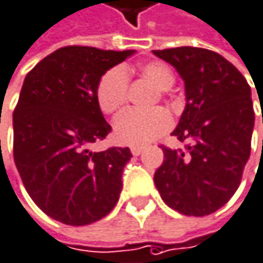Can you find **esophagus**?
<instances>
[{"label":"esophagus","mask_w":263,"mask_h":263,"mask_svg":"<svg viewBox=\"0 0 263 263\" xmlns=\"http://www.w3.org/2000/svg\"><path fill=\"white\" fill-rule=\"evenodd\" d=\"M143 146H132L131 147V154L132 155H135V156H138L141 152H143Z\"/></svg>","instance_id":"34e87169"}]
</instances>
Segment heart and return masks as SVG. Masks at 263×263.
<instances>
[{
  "label": "heart",
  "mask_w": 263,
  "mask_h": 263,
  "mask_svg": "<svg viewBox=\"0 0 263 263\" xmlns=\"http://www.w3.org/2000/svg\"><path fill=\"white\" fill-rule=\"evenodd\" d=\"M140 73L155 85L158 90L165 91L175 84V75L170 67L161 61H147L141 64ZM128 72L123 67H114L101 78L96 90V98L101 109L105 114L120 111L126 102L128 95ZM172 128V117L164 109L149 112L126 111L114 122V138L122 144L144 146Z\"/></svg>",
  "instance_id": "obj_1"
}]
</instances>
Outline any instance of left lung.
I'll return each instance as SVG.
<instances>
[{"instance_id":"obj_1","label":"left lung","mask_w":263,"mask_h":263,"mask_svg":"<svg viewBox=\"0 0 263 263\" xmlns=\"http://www.w3.org/2000/svg\"><path fill=\"white\" fill-rule=\"evenodd\" d=\"M185 84V108L172 135L188 141L186 152L162 147L156 190L172 209L203 217L238 190L250 158L254 109L242 73L220 54L193 46L154 51Z\"/></svg>"}]
</instances>
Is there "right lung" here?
<instances>
[{"mask_svg":"<svg viewBox=\"0 0 263 263\" xmlns=\"http://www.w3.org/2000/svg\"><path fill=\"white\" fill-rule=\"evenodd\" d=\"M135 51L64 46L25 77L13 112V156L33 202L51 218L85 226L112 211L128 147L91 152L111 126L98 104L102 75Z\"/></svg>","mask_w":263,"mask_h":263,"instance_id":"right-lung-1","label":"right lung"}]
</instances>
